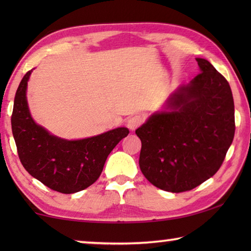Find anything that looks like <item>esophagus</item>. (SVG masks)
<instances>
[{
    "instance_id": "obj_1",
    "label": "esophagus",
    "mask_w": 251,
    "mask_h": 251,
    "mask_svg": "<svg viewBox=\"0 0 251 251\" xmlns=\"http://www.w3.org/2000/svg\"><path fill=\"white\" fill-rule=\"evenodd\" d=\"M143 122V117L141 115H135V116H131L130 118H128V121H127V127L130 130H135L137 127L142 124Z\"/></svg>"
}]
</instances>
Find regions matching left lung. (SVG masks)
Masks as SVG:
<instances>
[{"label": "left lung", "mask_w": 251, "mask_h": 251, "mask_svg": "<svg viewBox=\"0 0 251 251\" xmlns=\"http://www.w3.org/2000/svg\"><path fill=\"white\" fill-rule=\"evenodd\" d=\"M199 73L179 85L136 129L139 167L157 188L181 193L217 173L235 136V105L226 78L205 58Z\"/></svg>", "instance_id": "8db88e82"}]
</instances>
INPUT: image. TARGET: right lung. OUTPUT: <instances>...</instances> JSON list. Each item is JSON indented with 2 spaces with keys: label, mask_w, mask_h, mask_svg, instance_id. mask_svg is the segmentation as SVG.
Instances as JSON below:
<instances>
[{
  "label": "right lung",
  "mask_w": 251,
  "mask_h": 251,
  "mask_svg": "<svg viewBox=\"0 0 251 251\" xmlns=\"http://www.w3.org/2000/svg\"><path fill=\"white\" fill-rule=\"evenodd\" d=\"M33 70L21 80L11 118L20 160L29 175L49 188L63 194L80 192L99 179L109 152L129 130L117 127L80 139L50 134L33 120L28 108L26 91Z\"/></svg>",
  "instance_id": "add662e5"
}]
</instances>
